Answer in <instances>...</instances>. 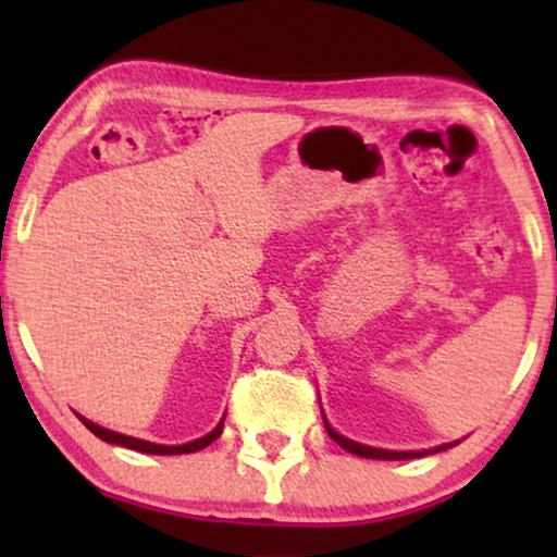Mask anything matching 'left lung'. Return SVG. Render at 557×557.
Wrapping results in <instances>:
<instances>
[{"label": "left lung", "instance_id": "obj_1", "mask_svg": "<svg viewBox=\"0 0 557 557\" xmlns=\"http://www.w3.org/2000/svg\"><path fill=\"white\" fill-rule=\"evenodd\" d=\"M324 418V425H326V433L337 441V444L345 448V451L349 454H357L362 456V459H383V461H400V459H421V456H429V454H438V451H446V448H451L459 444V441H454V444H444V446H436V448H423V451H391V448H375V446H368V444H357V441L342 436V433H337L330 425V421H326V416L322 413Z\"/></svg>", "mask_w": 557, "mask_h": 557}]
</instances>
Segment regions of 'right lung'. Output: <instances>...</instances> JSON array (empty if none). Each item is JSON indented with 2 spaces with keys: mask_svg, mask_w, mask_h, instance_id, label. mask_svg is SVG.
<instances>
[{
  "mask_svg": "<svg viewBox=\"0 0 557 557\" xmlns=\"http://www.w3.org/2000/svg\"><path fill=\"white\" fill-rule=\"evenodd\" d=\"M78 418L83 421V425L90 433H96L98 438L106 441V444H116V446H126V448H134V451H141V454H159V456H177V454H193V451H200V448L210 446L212 441H215L220 433H223V421L225 416L220 418V423L212 429L210 433H205L202 438H195V441H187V444H180V446H164V444H151V441H144V438H134V436H126V433H119V431H111V429H103V425H98L94 421H88V418H83L78 413Z\"/></svg>",
  "mask_w": 557,
  "mask_h": 557,
  "instance_id": "right-lung-1",
  "label": "right lung"
}]
</instances>
